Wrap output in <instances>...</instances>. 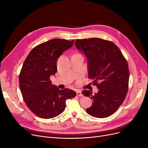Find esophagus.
I'll return each instance as SVG.
<instances>
[{"label": "esophagus", "mask_w": 148, "mask_h": 148, "mask_svg": "<svg viewBox=\"0 0 148 148\" xmlns=\"http://www.w3.org/2000/svg\"><path fill=\"white\" fill-rule=\"evenodd\" d=\"M77 95H78L79 97H83V94H82V93L81 90H77Z\"/></svg>", "instance_id": "obj_1"}]
</instances>
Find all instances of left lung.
Masks as SVG:
<instances>
[{
  "label": "left lung",
  "instance_id": "obj_1",
  "mask_svg": "<svg viewBox=\"0 0 148 148\" xmlns=\"http://www.w3.org/2000/svg\"><path fill=\"white\" fill-rule=\"evenodd\" d=\"M75 44L87 57L89 79L98 89L95 95L89 90L82 91L94 101L86 112L95 118L110 116L122 104L128 90L127 61L118 46L110 41L98 38L77 39Z\"/></svg>",
  "mask_w": 148,
  "mask_h": 148
}]
</instances>
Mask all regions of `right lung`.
<instances>
[{
	"mask_svg": "<svg viewBox=\"0 0 148 148\" xmlns=\"http://www.w3.org/2000/svg\"><path fill=\"white\" fill-rule=\"evenodd\" d=\"M74 42V40L53 39L41 43L30 51L23 63L19 74L20 89L26 106L38 117H56L64 112L66 100L76 95L73 90H60L50 80L58 70V58Z\"/></svg>",
	"mask_w": 148,
	"mask_h": 148,
	"instance_id": "right-lung-1",
	"label": "right lung"
}]
</instances>
